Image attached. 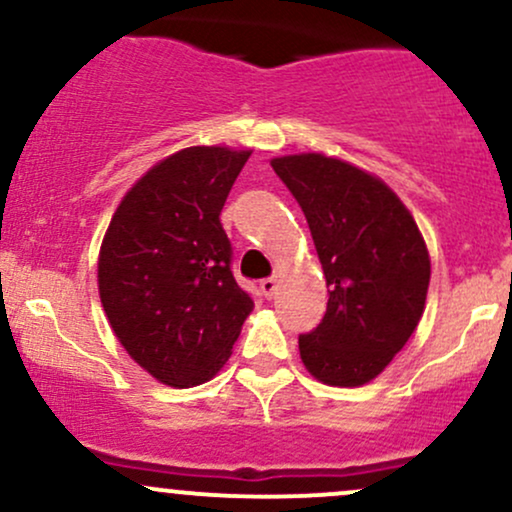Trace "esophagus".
Returning <instances> with one entry per match:
<instances>
[{
    "label": "esophagus",
    "instance_id": "34e87169",
    "mask_svg": "<svg viewBox=\"0 0 512 512\" xmlns=\"http://www.w3.org/2000/svg\"><path fill=\"white\" fill-rule=\"evenodd\" d=\"M260 289L267 298H274V293H276V289H279V284H276V279H262Z\"/></svg>",
    "mask_w": 512,
    "mask_h": 512
}]
</instances>
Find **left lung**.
<instances>
[{
  "instance_id": "obj_1",
  "label": "left lung",
  "mask_w": 512,
  "mask_h": 512,
  "mask_svg": "<svg viewBox=\"0 0 512 512\" xmlns=\"http://www.w3.org/2000/svg\"><path fill=\"white\" fill-rule=\"evenodd\" d=\"M310 226L330 301L298 337L310 375L366 385L407 344L424 315L431 260L409 209L383 180L322 154L272 158Z\"/></svg>"
}]
</instances>
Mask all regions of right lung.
Returning a JSON list of instances; mask_svg holds the SVG:
<instances>
[{
	"mask_svg": "<svg viewBox=\"0 0 512 512\" xmlns=\"http://www.w3.org/2000/svg\"><path fill=\"white\" fill-rule=\"evenodd\" d=\"M250 151L190 146L163 158L117 207L98 257V291L125 351L161 383H207L252 310L231 272L219 216Z\"/></svg>",
	"mask_w": 512,
	"mask_h": 512,
	"instance_id": "add662e5",
	"label": "right lung"
}]
</instances>
